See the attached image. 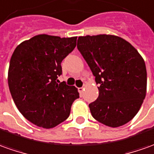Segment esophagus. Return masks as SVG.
I'll return each mask as SVG.
<instances>
[{"instance_id":"1","label":"esophagus","mask_w":154,"mask_h":154,"mask_svg":"<svg viewBox=\"0 0 154 154\" xmlns=\"http://www.w3.org/2000/svg\"><path fill=\"white\" fill-rule=\"evenodd\" d=\"M78 91H79V94H82V93H83V91H85V88H84V87L78 88Z\"/></svg>"}]
</instances>
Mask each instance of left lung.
I'll return each mask as SVG.
<instances>
[{"mask_svg": "<svg viewBox=\"0 0 154 154\" xmlns=\"http://www.w3.org/2000/svg\"><path fill=\"white\" fill-rule=\"evenodd\" d=\"M77 48L99 84V96L89 105L96 121L111 128L128 123L137 115L147 92L143 57L115 35L81 36Z\"/></svg>", "mask_w": 154, "mask_h": 154, "instance_id": "1", "label": "left lung"}]
</instances>
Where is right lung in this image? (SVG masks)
<instances>
[{"instance_id":"obj_1","label":"right lung","mask_w":154,"mask_h":154,"mask_svg":"<svg viewBox=\"0 0 154 154\" xmlns=\"http://www.w3.org/2000/svg\"><path fill=\"white\" fill-rule=\"evenodd\" d=\"M77 37L39 34L19 44L11 55L8 85L22 115L40 128H53L69 117L79 92L59 83L61 62L76 46Z\"/></svg>"}]
</instances>
